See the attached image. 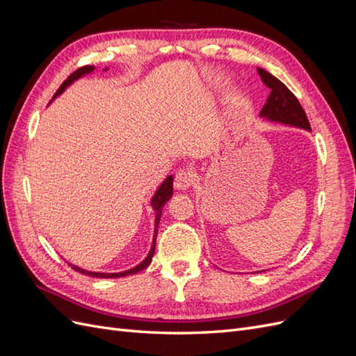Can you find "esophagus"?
I'll use <instances>...</instances> for the list:
<instances>
[{"label": "esophagus", "mask_w": 356, "mask_h": 356, "mask_svg": "<svg viewBox=\"0 0 356 356\" xmlns=\"http://www.w3.org/2000/svg\"><path fill=\"white\" fill-rule=\"evenodd\" d=\"M193 184V172L188 169H181L177 172L174 186L177 190H188Z\"/></svg>", "instance_id": "obj_1"}]
</instances>
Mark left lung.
<instances>
[{
  "label": "left lung",
  "mask_w": 356,
  "mask_h": 356,
  "mask_svg": "<svg viewBox=\"0 0 356 356\" xmlns=\"http://www.w3.org/2000/svg\"><path fill=\"white\" fill-rule=\"evenodd\" d=\"M257 71L260 74L263 83L270 89V95H268L267 102L260 111V117L270 122L310 131L307 115L294 93L270 72H267L263 68H257Z\"/></svg>",
  "instance_id": "8db88e82"
}]
</instances>
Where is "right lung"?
Returning a JSON list of instances; mask_svg holds the SVG:
<instances>
[{
    "label": "right lung",
    "instance_id": "obj_1",
    "mask_svg": "<svg viewBox=\"0 0 356 356\" xmlns=\"http://www.w3.org/2000/svg\"><path fill=\"white\" fill-rule=\"evenodd\" d=\"M108 68H105L104 71H106ZM95 71V67L92 65H88V67H81L79 68L77 71H74L70 77L62 83L60 88L58 89V92L55 93V96H53V99L58 98L59 95H62L63 92H65L67 88H70V86L75 81L81 79L83 75H88L90 72ZM172 195H174V177L169 175L161 184L157 187L154 196L152 197V202H149V204L153 207V211L156 213V220H154V234H153V243H152V250H149L148 255L144 258V260L139 263L138 266L129 268V270H124V272H118V273H101V272H90V270H86V268H81L79 266H74V264H70L75 272H79L81 275H86V276H90V277H104V279H110V277H123V276H129V275H135L138 272L144 270L145 267L149 266V263H152L153 260V255H154V250H156V238H157V229H159V222H160V217H161V212H163V207L166 204V202L172 197Z\"/></svg>",
    "mask_w": 356,
    "mask_h": 356
}]
</instances>
